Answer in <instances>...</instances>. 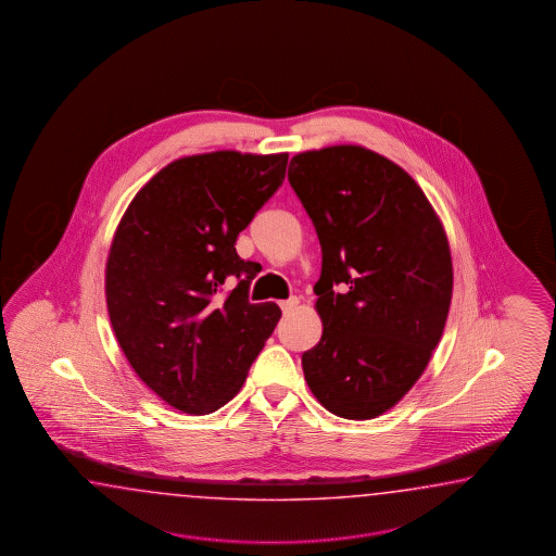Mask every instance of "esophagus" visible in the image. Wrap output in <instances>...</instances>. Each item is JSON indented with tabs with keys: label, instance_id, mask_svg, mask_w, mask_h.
Wrapping results in <instances>:
<instances>
[{
	"label": "esophagus",
	"instance_id": "34e87169",
	"mask_svg": "<svg viewBox=\"0 0 556 556\" xmlns=\"http://www.w3.org/2000/svg\"><path fill=\"white\" fill-rule=\"evenodd\" d=\"M296 303H299V301H296V296H291V299H287V301H281V303H279V307H281L283 313H289V311H293V308L296 307Z\"/></svg>",
	"mask_w": 556,
	"mask_h": 556
}]
</instances>
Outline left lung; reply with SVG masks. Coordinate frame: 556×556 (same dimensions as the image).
Wrapping results in <instances>:
<instances>
[{
    "label": "left lung",
    "instance_id": "1",
    "mask_svg": "<svg viewBox=\"0 0 556 556\" xmlns=\"http://www.w3.org/2000/svg\"><path fill=\"white\" fill-rule=\"evenodd\" d=\"M289 184L321 243V341L303 353L308 389L343 419H375L419 381L453 295L443 225L407 172L358 148L305 151Z\"/></svg>",
    "mask_w": 556,
    "mask_h": 556
}]
</instances>
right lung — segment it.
Listing matches in <instances>:
<instances>
[{"label": "right lung", "mask_w": 556, "mask_h": 556, "mask_svg": "<svg viewBox=\"0 0 556 556\" xmlns=\"http://www.w3.org/2000/svg\"><path fill=\"white\" fill-rule=\"evenodd\" d=\"M287 160L215 151L173 161L137 193L113 237V333L139 379L189 415L239 393L281 319L275 303H249L261 267L241 260L235 241L283 184Z\"/></svg>", "instance_id": "obj_1"}]
</instances>
